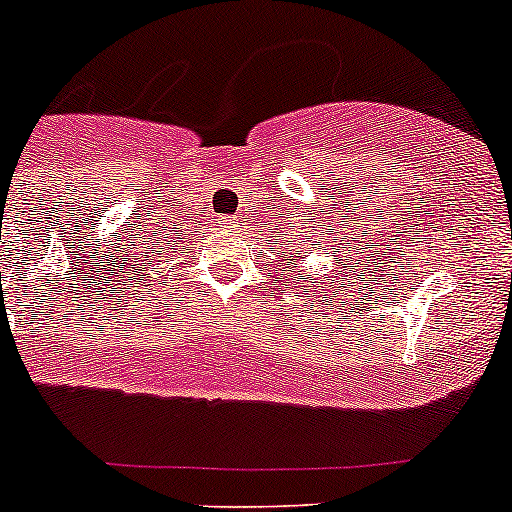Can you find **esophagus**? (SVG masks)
Masks as SVG:
<instances>
[{"instance_id":"1","label":"esophagus","mask_w":512,"mask_h":512,"mask_svg":"<svg viewBox=\"0 0 512 512\" xmlns=\"http://www.w3.org/2000/svg\"><path fill=\"white\" fill-rule=\"evenodd\" d=\"M230 227H235V218H220V230H230Z\"/></svg>"}]
</instances>
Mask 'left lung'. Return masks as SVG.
<instances>
[{
	"label": "left lung",
	"mask_w": 512,
	"mask_h": 512,
	"mask_svg": "<svg viewBox=\"0 0 512 512\" xmlns=\"http://www.w3.org/2000/svg\"><path fill=\"white\" fill-rule=\"evenodd\" d=\"M299 255H302V252H299ZM309 257V255H307ZM334 257H337V252H334Z\"/></svg>",
	"instance_id": "8db88e82"
}]
</instances>
